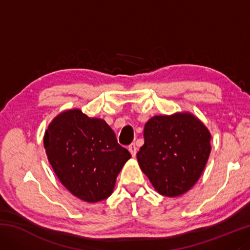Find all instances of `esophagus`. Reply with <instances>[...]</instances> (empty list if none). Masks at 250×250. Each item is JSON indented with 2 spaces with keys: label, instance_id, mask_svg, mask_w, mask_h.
Masks as SVG:
<instances>
[{
  "label": "esophagus",
  "instance_id": "esophagus-1",
  "mask_svg": "<svg viewBox=\"0 0 250 250\" xmlns=\"http://www.w3.org/2000/svg\"><path fill=\"white\" fill-rule=\"evenodd\" d=\"M128 149L130 151L131 155L135 156V154H137V150H138V147H137V146H135V143H131V145L128 146Z\"/></svg>",
  "mask_w": 250,
  "mask_h": 250
}]
</instances>
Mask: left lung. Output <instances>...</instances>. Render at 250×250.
Here are the masks:
<instances>
[{
    "label": "left lung",
    "instance_id": "1",
    "mask_svg": "<svg viewBox=\"0 0 250 250\" xmlns=\"http://www.w3.org/2000/svg\"><path fill=\"white\" fill-rule=\"evenodd\" d=\"M137 153L142 172L161 195L175 197L193 188L210 153V133L188 112L154 116Z\"/></svg>",
    "mask_w": 250,
    "mask_h": 250
}]
</instances>
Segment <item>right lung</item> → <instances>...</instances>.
Segmentation results:
<instances>
[{"label":"right lung","instance_id":"obj_1","mask_svg":"<svg viewBox=\"0 0 250 250\" xmlns=\"http://www.w3.org/2000/svg\"><path fill=\"white\" fill-rule=\"evenodd\" d=\"M44 146L55 174L68 191L84 202L105 200L131 158L107 122L79 109L67 110L50 122Z\"/></svg>","mask_w":250,"mask_h":250}]
</instances>
